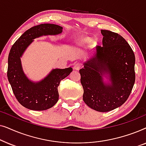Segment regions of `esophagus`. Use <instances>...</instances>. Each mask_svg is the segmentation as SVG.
Wrapping results in <instances>:
<instances>
[{
  "mask_svg": "<svg viewBox=\"0 0 146 146\" xmlns=\"http://www.w3.org/2000/svg\"><path fill=\"white\" fill-rule=\"evenodd\" d=\"M81 65H82L81 63L80 62L75 63L74 65V70H80V68Z\"/></svg>",
  "mask_w": 146,
  "mask_h": 146,
  "instance_id": "34e87169",
  "label": "esophagus"
}]
</instances>
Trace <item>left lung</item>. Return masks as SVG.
<instances>
[{"label":"left lung","mask_w":146,"mask_h":146,"mask_svg":"<svg viewBox=\"0 0 146 146\" xmlns=\"http://www.w3.org/2000/svg\"><path fill=\"white\" fill-rule=\"evenodd\" d=\"M102 46L80 70L83 100L96 111L106 112L121 106L135 82V55L127 41L118 34L101 30ZM109 80L108 83L103 81Z\"/></svg>","instance_id":"1"}]
</instances>
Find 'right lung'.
I'll list each match as a JSON object with an SVG mask.
<instances>
[{"label":"right lung","instance_id":"obj_1","mask_svg":"<svg viewBox=\"0 0 146 146\" xmlns=\"http://www.w3.org/2000/svg\"><path fill=\"white\" fill-rule=\"evenodd\" d=\"M63 28L54 24H41L27 30L15 42L8 58L7 76L16 98L24 107L32 110H46L58 100V92L60 81L68 76L72 68L52 69L39 82L28 78L24 72L21 58L28 46L36 38L61 34Z\"/></svg>","mask_w":146,"mask_h":146}]
</instances>
